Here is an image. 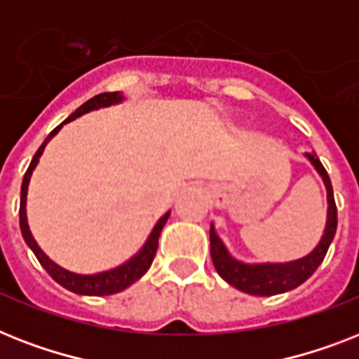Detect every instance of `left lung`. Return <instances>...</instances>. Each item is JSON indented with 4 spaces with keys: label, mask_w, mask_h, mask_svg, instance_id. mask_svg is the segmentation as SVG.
<instances>
[{
    "label": "left lung",
    "mask_w": 359,
    "mask_h": 359,
    "mask_svg": "<svg viewBox=\"0 0 359 359\" xmlns=\"http://www.w3.org/2000/svg\"><path fill=\"white\" fill-rule=\"evenodd\" d=\"M304 157L311 163L317 174L320 176L326 189V226L320 235V241L317 243L313 250L306 256L291 261H280V263H246L229 254L226 248L224 241L220 239L215 224L209 228V241H211V259L222 280L239 289L243 293L254 294V297H272V294L287 293L291 289H297L300 283L308 280L317 266L323 263L326 252H328L332 241H334L335 229H337V208H335L334 189L330 182L328 172L325 170L323 163L315 151H306Z\"/></svg>",
    "instance_id": "8db88e82"
}]
</instances>
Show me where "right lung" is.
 Segmentation results:
<instances>
[{"mask_svg":"<svg viewBox=\"0 0 359 359\" xmlns=\"http://www.w3.org/2000/svg\"><path fill=\"white\" fill-rule=\"evenodd\" d=\"M124 100L126 98L122 93H103L83 103L79 109H76V113H72L61 126H57L55 130L46 137L42 146L36 150L34 157L31 159L29 168L25 172L24 182H22V191H20V229H22L24 241L27 243V246H29L31 250H33L36 259L40 261V265L44 266L46 271H48V274H50L59 285H62V287L72 291V293L85 294V297H107V294L120 293V291H124V289L130 287L131 283H135L137 280H140V278L144 276L146 272H148V269H150L151 261L156 257L157 241H159L163 226L166 224V220L170 217V211H166L161 219L157 220L156 226L151 228L150 235H148V239L144 241V245L140 246L139 252L133 254L130 259L124 261V263H120V265L113 266V269H107V271L94 272V274H79V272H72L68 271V269H65V266L57 265L55 261L46 256L44 250H42L39 246V243L34 241L33 233H31L29 229V224H27V211H25V205H27V189H29L33 170L36 168V165H39L40 157H42V154H44L46 150V146H48V142L61 131L62 126L72 122V120L79 118L83 114L90 113V111H98V109L111 107V105H118V103H122Z\"/></svg>","mask_w":359,"mask_h":359,"instance_id":"add662e5","label":"right lung"}]
</instances>
